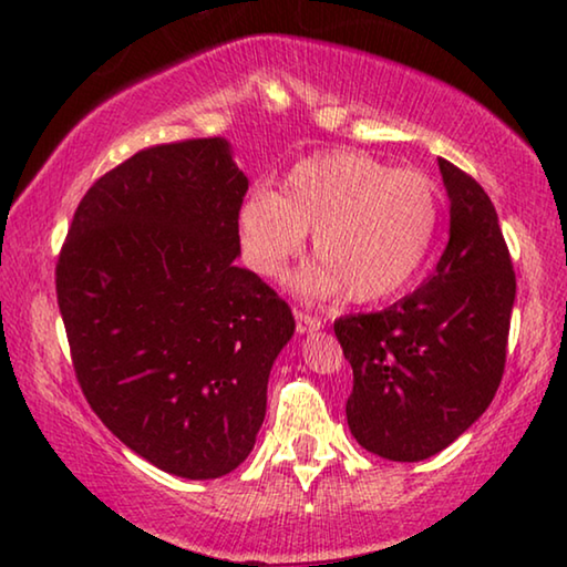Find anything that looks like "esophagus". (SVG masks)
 Instances as JSON below:
<instances>
[{
    "label": "esophagus",
    "instance_id": "esophagus-1",
    "mask_svg": "<svg viewBox=\"0 0 567 567\" xmlns=\"http://www.w3.org/2000/svg\"><path fill=\"white\" fill-rule=\"evenodd\" d=\"M295 320H298V332H316L322 328V318L310 316L305 310H295Z\"/></svg>",
    "mask_w": 567,
    "mask_h": 567
}]
</instances>
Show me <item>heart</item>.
Wrapping results in <instances>:
<instances>
[{
  "mask_svg": "<svg viewBox=\"0 0 567 567\" xmlns=\"http://www.w3.org/2000/svg\"><path fill=\"white\" fill-rule=\"evenodd\" d=\"M442 219V188L421 168H391L363 151H328L295 164L280 192L257 188L239 206L247 265L280 277L312 231L320 257L298 277L302 292L346 287L355 302L401 292L421 267Z\"/></svg>",
  "mask_w": 567,
  "mask_h": 567,
  "instance_id": "obj_1",
  "label": "heart"
}]
</instances>
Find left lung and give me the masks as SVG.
<instances>
[{"label": "left lung", "instance_id": "8db88e82", "mask_svg": "<svg viewBox=\"0 0 567 567\" xmlns=\"http://www.w3.org/2000/svg\"><path fill=\"white\" fill-rule=\"evenodd\" d=\"M452 229L436 272L381 312L336 320L353 368L350 434L371 454L421 462L462 436L499 389L515 269L497 212L466 171L439 158Z\"/></svg>", "mask_w": 567, "mask_h": 567}]
</instances>
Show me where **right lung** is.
Segmentation results:
<instances>
[{
    "mask_svg": "<svg viewBox=\"0 0 567 567\" xmlns=\"http://www.w3.org/2000/svg\"><path fill=\"white\" fill-rule=\"evenodd\" d=\"M247 188L221 138L143 148L87 188L55 265L90 409L176 477L247 460L295 332L290 305L235 265Z\"/></svg>",
    "mask_w": 567,
    "mask_h": 567,
    "instance_id": "add662e5",
    "label": "right lung"
}]
</instances>
